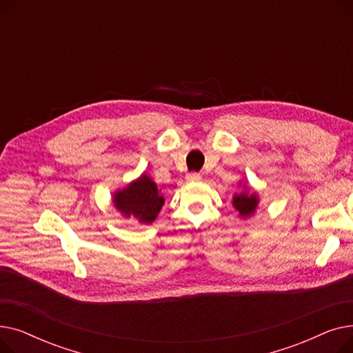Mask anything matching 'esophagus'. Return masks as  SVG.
Segmentation results:
<instances>
[{"mask_svg":"<svg viewBox=\"0 0 353 353\" xmlns=\"http://www.w3.org/2000/svg\"><path fill=\"white\" fill-rule=\"evenodd\" d=\"M200 179H201L200 173H196V172L188 173V176H186V180H188V181H199Z\"/></svg>","mask_w":353,"mask_h":353,"instance_id":"obj_1","label":"esophagus"}]
</instances>
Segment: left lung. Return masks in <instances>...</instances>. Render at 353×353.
<instances>
[{
    "label": "left lung",
    "instance_id": "obj_1",
    "mask_svg": "<svg viewBox=\"0 0 353 353\" xmlns=\"http://www.w3.org/2000/svg\"><path fill=\"white\" fill-rule=\"evenodd\" d=\"M257 203H259V199L256 193L243 192L233 196V206L242 217L252 216L257 208Z\"/></svg>",
    "mask_w": 353,
    "mask_h": 353
}]
</instances>
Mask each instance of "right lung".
<instances>
[{"instance_id":"right-lung-1","label":"right lung","mask_w":353,"mask_h":353,"mask_svg":"<svg viewBox=\"0 0 353 353\" xmlns=\"http://www.w3.org/2000/svg\"><path fill=\"white\" fill-rule=\"evenodd\" d=\"M113 201L124 216H133L140 223L145 225H150L156 220L164 205L157 184L147 174H143L139 180L130 183L125 189L117 192Z\"/></svg>"}]
</instances>
